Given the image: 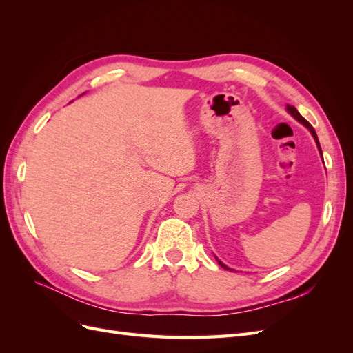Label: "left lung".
I'll return each instance as SVG.
<instances>
[{
  "label": "left lung",
  "mask_w": 353,
  "mask_h": 353,
  "mask_svg": "<svg viewBox=\"0 0 353 353\" xmlns=\"http://www.w3.org/2000/svg\"><path fill=\"white\" fill-rule=\"evenodd\" d=\"M287 112L288 113H290L293 117H294V119L299 122V123H302L305 128H307V131L309 132H311V135L314 137V140H315V143H316V147H318V150H319V154H321V157H323V150H321V145H319V141H318V137H316V132H315V130H314V128H312V125L311 123H309L306 119H305V117L301 114V113H299L297 112V109L296 108H293V105H287ZM216 261H218V263L222 266V268L223 270H228V271H234V270H231V268H228V266L225 265V263H222L218 258H216Z\"/></svg>",
  "instance_id": "1"
}]
</instances>
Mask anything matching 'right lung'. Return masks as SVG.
Listing matches in <instances>:
<instances>
[{"label": "right lung", "instance_id": "right-lung-1", "mask_svg": "<svg viewBox=\"0 0 353 353\" xmlns=\"http://www.w3.org/2000/svg\"><path fill=\"white\" fill-rule=\"evenodd\" d=\"M83 94H85V92H83Z\"/></svg>", "mask_w": 353, "mask_h": 353}]
</instances>
